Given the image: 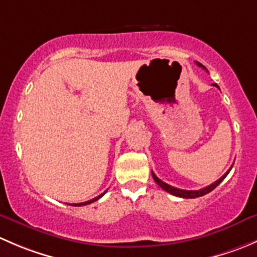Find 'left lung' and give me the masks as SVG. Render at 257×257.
Masks as SVG:
<instances>
[{
	"mask_svg": "<svg viewBox=\"0 0 257 257\" xmlns=\"http://www.w3.org/2000/svg\"><path fill=\"white\" fill-rule=\"evenodd\" d=\"M198 64L199 67H203L204 69H206L205 67L203 66V64H200V63H196ZM212 85H215V87H217L219 88V85L217 84H212ZM232 168V167H231ZM231 168H230L229 170H227L226 173H225L224 175H222L221 178L219 179V180H216L215 181V183H212V184H210L209 186H206V188H203V189H200V190H183V189H178V188H174V186H172V185H169V184H167V183H164V181H162L160 180L159 178L157 177V175L154 174V173L152 172V175H153V179H154L155 180V183L158 184V185L160 186V188L162 189H164L165 191H168V193H170V194H173V195H175V196H179V198H185V199H194V198H199V196H203V195H205V194H208V193H210V191H212L214 190L215 188H216L217 185H219L220 183H221L222 180H224L225 178H226V175L229 174V172L230 170H231Z\"/></svg>",
	"mask_w": 257,
	"mask_h": 257,
	"instance_id": "8db88e82",
	"label": "left lung"
}]
</instances>
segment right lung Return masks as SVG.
Listing matches in <instances>:
<instances>
[{
    "mask_svg": "<svg viewBox=\"0 0 257 257\" xmlns=\"http://www.w3.org/2000/svg\"><path fill=\"white\" fill-rule=\"evenodd\" d=\"M105 191H107V190H105ZM105 191H104V193H103V194H100V195H98L97 198L92 199V200H88V201H84V203H79V204H71V205H72V206H83V205H88V204H92V203H94V201H97L98 199H100V198H102L103 195H104V194H105Z\"/></svg>",
    "mask_w": 257,
    "mask_h": 257,
    "instance_id": "1",
    "label": "right lung"
}]
</instances>
